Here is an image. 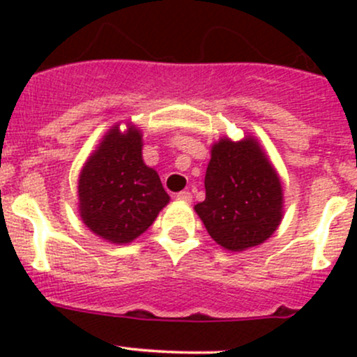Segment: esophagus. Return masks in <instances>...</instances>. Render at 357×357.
Wrapping results in <instances>:
<instances>
[{
  "instance_id": "1",
  "label": "esophagus",
  "mask_w": 357,
  "mask_h": 357,
  "mask_svg": "<svg viewBox=\"0 0 357 357\" xmlns=\"http://www.w3.org/2000/svg\"><path fill=\"white\" fill-rule=\"evenodd\" d=\"M176 199H178L179 202H192L193 195L190 192H179V193H176Z\"/></svg>"
}]
</instances>
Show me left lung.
<instances>
[{
    "instance_id": "left-lung-1",
    "label": "left lung",
    "mask_w": 357,
    "mask_h": 357,
    "mask_svg": "<svg viewBox=\"0 0 357 357\" xmlns=\"http://www.w3.org/2000/svg\"><path fill=\"white\" fill-rule=\"evenodd\" d=\"M195 212L208 235L231 252L266 242L283 218L282 181L254 138L212 146L205 200Z\"/></svg>"
}]
</instances>
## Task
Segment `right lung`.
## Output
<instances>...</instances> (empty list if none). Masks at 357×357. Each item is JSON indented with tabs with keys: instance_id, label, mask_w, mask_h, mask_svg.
Listing matches in <instances>:
<instances>
[{
	"instance_id": "add662e5",
	"label": "right lung",
	"mask_w": 357,
	"mask_h": 357,
	"mask_svg": "<svg viewBox=\"0 0 357 357\" xmlns=\"http://www.w3.org/2000/svg\"><path fill=\"white\" fill-rule=\"evenodd\" d=\"M142 132L114 126L79 174V212L95 235L129 243L153 225L169 204L157 171L143 162Z\"/></svg>"
}]
</instances>
